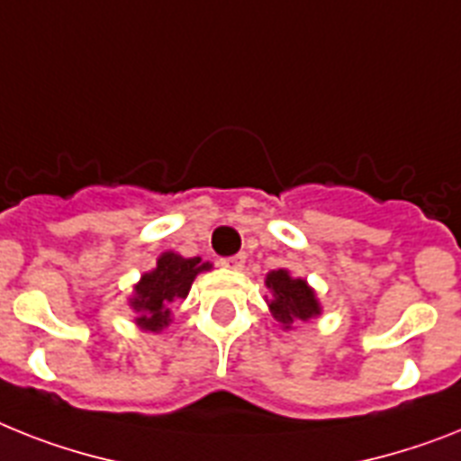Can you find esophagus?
Masks as SVG:
<instances>
[{"mask_svg": "<svg viewBox=\"0 0 461 461\" xmlns=\"http://www.w3.org/2000/svg\"><path fill=\"white\" fill-rule=\"evenodd\" d=\"M245 252H240V254H235V257H228V258H223L221 264L226 266V268H242V266H245Z\"/></svg>", "mask_w": 461, "mask_h": 461, "instance_id": "34e87169", "label": "esophagus"}]
</instances>
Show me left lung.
I'll return each mask as SVG.
<instances>
[{
  "mask_svg": "<svg viewBox=\"0 0 461 461\" xmlns=\"http://www.w3.org/2000/svg\"><path fill=\"white\" fill-rule=\"evenodd\" d=\"M268 290H273V302L268 303L280 325L287 330L294 321H308L321 313L313 290L299 277H290L287 271H273L266 277Z\"/></svg>",
  "mask_w": 461,
  "mask_h": 461,
  "instance_id": "8db88e82",
  "label": "left lung"
}]
</instances>
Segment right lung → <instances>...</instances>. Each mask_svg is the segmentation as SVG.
Listing matches in <instances>:
<instances>
[{
  "mask_svg": "<svg viewBox=\"0 0 461 461\" xmlns=\"http://www.w3.org/2000/svg\"><path fill=\"white\" fill-rule=\"evenodd\" d=\"M212 266L200 264V258H184L181 254L165 252L158 258V268L140 277L136 285V296L131 299L134 311H139L140 327L158 332L169 325V303L185 299L190 285L200 271H209Z\"/></svg>",
  "mask_w": 461,
  "mask_h": 461,
  "instance_id": "add662e5",
  "label": "right lung"
}]
</instances>
